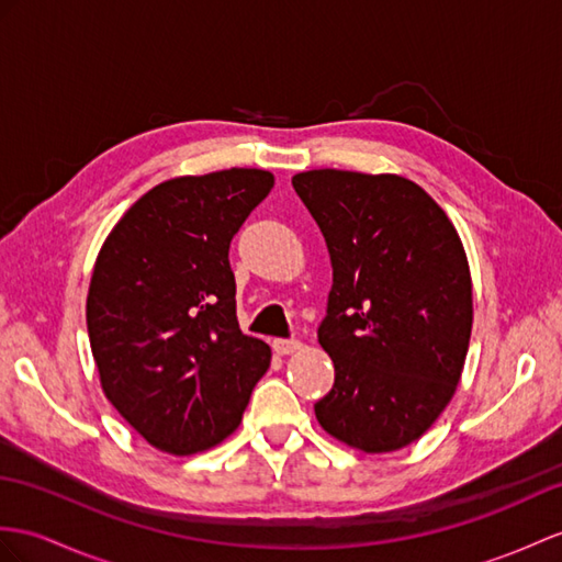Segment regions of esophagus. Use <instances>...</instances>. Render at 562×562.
I'll return each mask as SVG.
<instances>
[{
    "label": "esophagus",
    "mask_w": 562,
    "mask_h": 562,
    "mask_svg": "<svg viewBox=\"0 0 562 562\" xmlns=\"http://www.w3.org/2000/svg\"><path fill=\"white\" fill-rule=\"evenodd\" d=\"M271 348H273V352H279V355H291V352L303 348V344H300V340H295V338H277L271 344Z\"/></svg>",
    "instance_id": "34e87169"
}]
</instances>
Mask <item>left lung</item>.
<instances>
[{
    "mask_svg": "<svg viewBox=\"0 0 562 562\" xmlns=\"http://www.w3.org/2000/svg\"><path fill=\"white\" fill-rule=\"evenodd\" d=\"M334 267L319 344L334 389L322 429L364 453L405 448L453 398L472 334V277L456 226L395 173L293 176Z\"/></svg>",
    "mask_w": 562,
    "mask_h": 562,
    "instance_id": "left-lung-1",
    "label": "left lung"
}]
</instances>
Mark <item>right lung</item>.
Segmentation results:
<instances>
[{
    "instance_id": "obj_1",
    "label": "right lung",
    "mask_w": 562,
    "mask_h": 562,
    "mask_svg": "<svg viewBox=\"0 0 562 562\" xmlns=\"http://www.w3.org/2000/svg\"><path fill=\"white\" fill-rule=\"evenodd\" d=\"M273 188L262 169L155 186L106 236L88 291L102 391L164 453L193 456L238 429L271 350L236 317L231 240Z\"/></svg>"
}]
</instances>
